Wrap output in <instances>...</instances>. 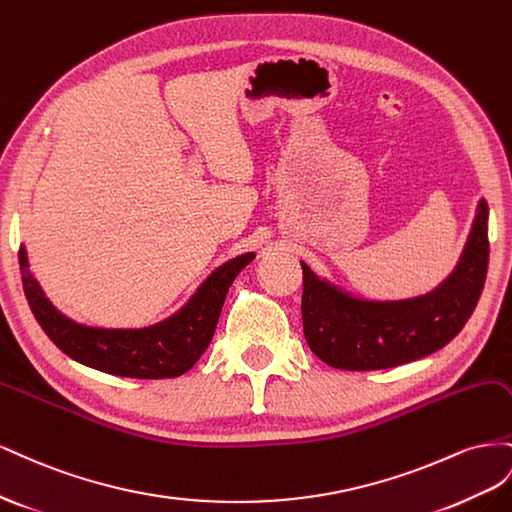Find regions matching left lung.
I'll return each instance as SVG.
<instances>
[{"instance_id":"obj_1","label":"left lung","mask_w":512,"mask_h":512,"mask_svg":"<svg viewBox=\"0 0 512 512\" xmlns=\"http://www.w3.org/2000/svg\"><path fill=\"white\" fill-rule=\"evenodd\" d=\"M489 208L480 199L457 266L431 291L403 300H369L321 279L300 261L302 324L311 352L334 369L375 371L425 358L470 319L489 264Z\"/></svg>"}]
</instances>
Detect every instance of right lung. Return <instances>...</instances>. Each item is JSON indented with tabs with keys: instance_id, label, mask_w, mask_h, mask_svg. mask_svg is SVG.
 Segmentation results:
<instances>
[{
	"instance_id": "right-lung-1",
	"label": "right lung",
	"mask_w": 512,
	"mask_h": 512,
	"mask_svg": "<svg viewBox=\"0 0 512 512\" xmlns=\"http://www.w3.org/2000/svg\"><path fill=\"white\" fill-rule=\"evenodd\" d=\"M255 253H242L218 266L180 311L145 328H94L79 324L55 309L29 270L27 251L21 246L19 264L23 289L34 317L47 337L66 356L85 367L137 379L178 377L193 369L206 352L231 283Z\"/></svg>"
}]
</instances>
